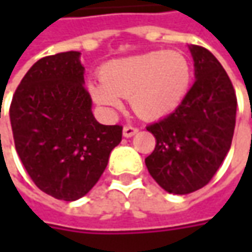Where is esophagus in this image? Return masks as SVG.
<instances>
[{
  "label": "esophagus",
  "mask_w": 252,
  "mask_h": 252,
  "mask_svg": "<svg viewBox=\"0 0 252 252\" xmlns=\"http://www.w3.org/2000/svg\"><path fill=\"white\" fill-rule=\"evenodd\" d=\"M137 131H139L137 127H133V126H125V127H123V136H125V137H131V136H134Z\"/></svg>",
  "instance_id": "obj_1"
}]
</instances>
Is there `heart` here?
Here are the masks:
<instances>
[{
    "mask_svg": "<svg viewBox=\"0 0 252 252\" xmlns=\"http://www.w3.org/2000/svg\"><path fill=\"white\" fill-rule=\"evenodd\" d=\"M101 81H90L91 98L106 109H119L129 98L133 111L144 119H158L172 112L188 92L192 71L179 52L153 50L108 62Z\"/></svg>",
    "mask_w": 252,
    "mask_h": 252,
    "instance_id": "1",
    "label": "heart"
}]
</instances>
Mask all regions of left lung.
I'll use <instances>...</instances> for the list:
<instances>
[{
	"label": "left lung",
	"instance_id": "obj_1",
	"mask_svg": "<svg viewBox=\"0 0 252 252\" xmlns=\"http://www.w3.org/2000/svg\"><path fill=\"white\" fill-rule=\"evenodd\" d=\"M189 50L195 83L175 111L147 126L157 144L146 167L175 195L195 192L213 178L230 150L237 111L233 84L218 59L202 46Z\"/></svg>",
	"mask_w": 252,
	"mask_h": 252
}]
</instances>
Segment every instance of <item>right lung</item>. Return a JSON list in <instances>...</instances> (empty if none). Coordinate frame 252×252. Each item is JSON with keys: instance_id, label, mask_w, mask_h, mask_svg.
I'll use <instances>...</instances> for the list:
<instances>
[{"instance_id": "1", "label": "right lung", "mask_w": 252, "mask_h": 252, "mask_svg": "<svg viewBox=\"0 0 252 252\" xmlns=\"http://www.w3.org/2000/svg\"><path fill=\"white\" fill-rule=\"evenodd\" d=\"M80 52L47 56L29 68L9 108L15 149L34 185L73 202L101 178L122 126L101 125L84 88Z\"/></svg>"}]
</instances>
